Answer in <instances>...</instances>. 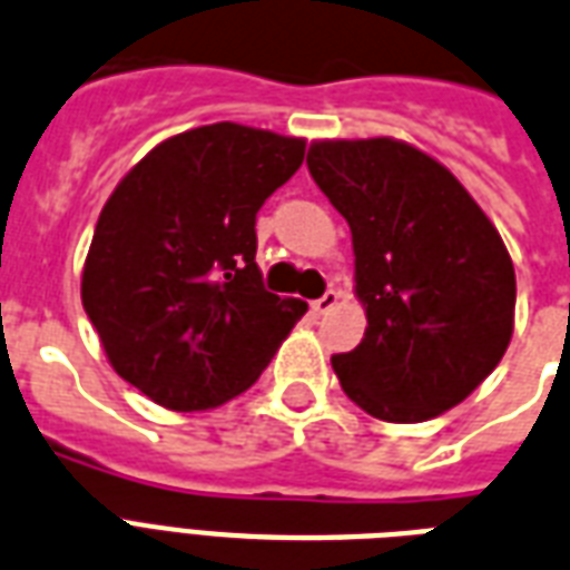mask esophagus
<instances>
[{
	"mask_svg": "<svg viewBox=\"0 0 570 570\" xmlns=\"http://www.w3.org/2000/svg\"><path fill=\"white\" fill-rule=\"evenodd\" d=\"M335 303H338V291L326 288L324 294H321V297H317L315 303H312V308H315L317 315H324V312H330V308H333Z\"/></svg>",
	"mask_w": 570,
	"mask_h": 570,
	"instance_id": "obj_1",
	"label": "esophagus"
}]
</instances>
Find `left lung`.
<instances>
[{
    "label": "left lung",
    "mask_w": 570,
    "mask_h": 570,
    "mask_svg": "<svg viewBox=\"0 0 570 570\" xmlns=\"http://www.w3.org/2000/svg\"><path fill=\"white\" fill-rule=\"evenodd\" d=\"M351 225L363 342L333 356L347 399L383 422H425L500 365L514 264L452 171L395 139L315 142L306 157Z\"/></svg>",
    "instance_id": "8db88e82"
}]
</instances>
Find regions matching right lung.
<instances>
[{"label":"right lung","mask_w":570,"mask_h":570,"mask_svg":"<svg viewBox=\"0 0 570 570\" xmlns=\"http://www.w3.org/2000/svg\"><path fill=\"white\" fill-rule=\"evenodd\" d=\"M303 154L294 136L196 127L136 163L100 210L82 306L112 368L160 407L240 395L306 312L255 264V216Z\"/></svg>","instance_id":"right-lung-1"}]
</instances>
